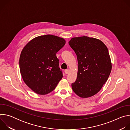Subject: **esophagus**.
I'll use <instances>...</instances> for the list:
<instances>
[{
	"mask_svg": "<svg viewBox=\"0 0 130 130\" xmlns=\"http://www.w3.org/2000/svg\"><path fill=\"white\" fill-rule=\"evenodd\" d=\"M69 69H65V70H64V72H65V73L66 74H68V73H69Z\"/></svg>",
	"mask_w": 130,
	"mask_h": 130,
	"instance_id": "obj_1",
	"label": "esophagus"
}]
</instances>
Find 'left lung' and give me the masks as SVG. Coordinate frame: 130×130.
Masks as SVG:
<instances>
[{
    "mask_svg": "<svg viewBox=\"0 0 130 130\" xmlns=\"http://www.w3.org/2000/svg\"><path fill=\"white\" fill-rule=\"evenodd\" d=\"M68 43L75 52L78 63L77 78L71 84L73 91L81 98L96 95L112 70L107 48L100 40L86 36L72 38Z\"/></svg>",
    "mask_w": 130,
    "mask_h": 130,
    "instance_id": "1",
    "label": "left lung"
}]
</instances>
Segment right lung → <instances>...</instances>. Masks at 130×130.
<instances>
[{
  "label": "right lung",
  "mask_w": 130,
  "mask_h": 130,
  "mask_svg": "<svg viewBox=\"0 0 130 130\" xmlns=\"http://www.w3.org/2000/svg\"><path fill=\"white\" fill-rule=\"evenodd\" d=\"M66 41L57 36L36 37L23 48L20 58L23 79L35 93L46 95L57 86L63 77L56 56Z\"/></svg>",
  "instance_id": "add662e5"
}]
</instances>
